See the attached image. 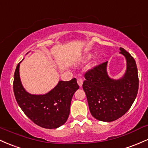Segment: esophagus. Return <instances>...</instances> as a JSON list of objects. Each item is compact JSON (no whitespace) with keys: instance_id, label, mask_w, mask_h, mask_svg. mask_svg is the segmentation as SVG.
Returning <instances> with one entry per match:
<instances>
[{"instance_id":"1","label":"esophagus","mask_w":148,"mask_h":148,"mask_svg":"<svg viewBox=\"0 0 148 148\" xmlns=\"http://www.w3.org/2000/svg\"><path fill=\"white\" fill-rule=\"evenodd\" d=\"M77 84H78L79 86H80V87H82V83H83V80H82V78H81L80 77H77Z\"/></svg>"}]
</instances>
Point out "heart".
<instances>
[{
    "mask_svg": "<svg viewBox=\"0 0 148 148\" xmlns=\"http://www.w3.org/2000/svg\"><path fill=\"white\" fill-rule=\"evenodd\" d=\"M91 57H92V55L91 54H88V55L87 56L86 58H87V59H90V58H91Z\"/></svg>",
    "mask_w": 148,
    "mask_h": 148,
    "instance_id": "1",
    "label": "heart"
}]
</instances>
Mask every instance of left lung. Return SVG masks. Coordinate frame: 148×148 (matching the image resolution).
<instances>
[{"mask_svg":"<svg viewBox=\"0 0 148 148\" xmlns=\"http://www.w3.org/2000/svg\"><path fill=\"white\" fill-rule=\"evenodd\" d=\"M120 51L127 64L126 71L120 79L114 80L108 75V61L85 74L82 88L89 109L94 118L101 121L111 122L124 115L137 96L139 80L136 61L124 49L120 48Z\"/></svg>","mask_w":148,"mask_h":148,"instance_id":"obj_1","label":"left lung"}]
</instances>
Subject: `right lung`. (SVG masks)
<instances>
[{
  "label": "right lung",
  "instance_id": "1",
  "mask_svg": "<svg viewBox=\"0 0 148 148\" xmlns=\"http://www.w3.org/2000/svg\"><path fill=\"white\" fill-rule=\"evenodd\" d=\"M20 63L14 74L13 91L17 104L25 115L44 128L53 129L64 124L70 114L71 99L79 88L76 78L59 81L45 95H32L22 85L19 72Z\"/></svg>",
  "mask_w": 148,
  "mask_h": 148
}]
</instances>
